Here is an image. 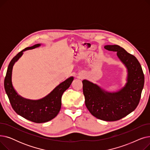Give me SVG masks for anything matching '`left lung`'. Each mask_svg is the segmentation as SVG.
<instances>
[{"instance_id": "obj_1", "label": "left lung", "mask_w": 150, "mask_h": 150, "mask_svg": "<svg viewBox=\"0 0 150 150\" xmlns=\"http://www.w3.org/2000/svg\"><path fill=\"white\" fill-rule=\"evenodd\" d=\"M105 49L116 52L128 69L125 86L117 92L109 93L88 80L83 81L85 104L91 114L98 119L112 122L127 116L138 106L144 86V74L134 55L118 45H107Z\"/></svg>"}]
</instances>
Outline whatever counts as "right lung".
I'll list each match as a JSON object with an SVG mask.
<instances>
[{
    "instance_id": "right-lung-1",
    "label": "right lung",
    "mask_w": 150,
    "mask_h": 150,
    "mask_svg": "<svg viewBox=\"0 0 150 150\" xmlns=\"http://www.w3.org/2000/svg\"><path fill=\"white\" fill-rule=\"evenodd\" d=\"M39 46L40 44H38L27 47L16 55L8 67L4 80L5 90L14 111L25 119L37 123L49 122L58 115L61 106L62 94L69 88L74 80L73 76L69 78L55 88L48 96L41 100H30L19 96L14 89L11 82L13 65L22 56L23 52Z\"/></svg>"
}]
</instances>
